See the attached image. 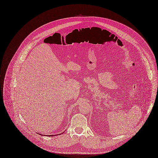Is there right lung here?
Returning a JSON list of instances; mask_svg holds the SVG:
<instances>
[{
    "instance_id": "add662e5",
    "label": "right lung",
    "mask_w": 158,
    "mask_h": 158,
    "mask_svg": "<svg viewBox=\"0 0 158 158\" xmlns=\"http://www.w3.org/2000/svg\"><path fill=\"white\" fill-rule=\"evenodd\" d=\"M40 135H41V134H40ZM48 135V136H50V137H51V136H53V135L54 136V135ZM48 135H47V136H48Z\"/></svg>"
}]
</instances>
